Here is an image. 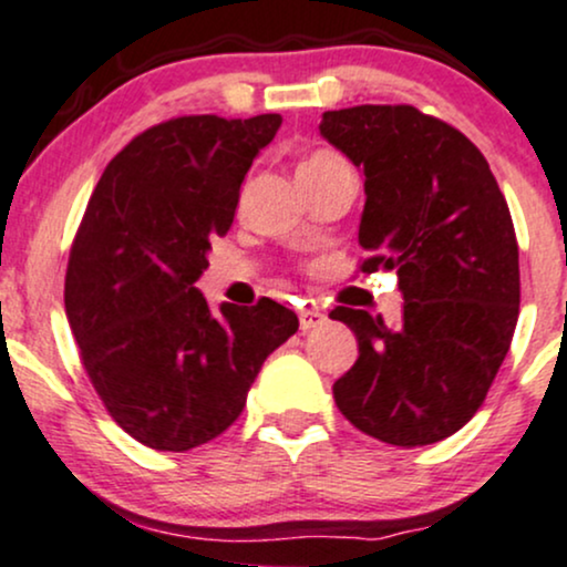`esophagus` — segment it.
I'll list each match as a JSON object with an SVG mask.
<instances>
[{
    "instance_id": "1",
    "label": "esophagus",
    "mask_w": 567,
    "mask_h": 567,
    "mask_svg": "<svg viewBox=\"0 0 567 567\" xmlns=\"http://www.w3.org/2000/svg\"><path fill=\"white\" fill-rule=\"evenodd\" d=\"M297 316H299V329H302V331L318 329V326H323V321H326L323 312H321V310H316V308H305V310H299Z\"/></svg>"
}]
</instances>
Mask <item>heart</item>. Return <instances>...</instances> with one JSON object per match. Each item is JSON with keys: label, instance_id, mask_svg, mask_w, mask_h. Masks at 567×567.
Masks as SVG:
<instances>
[{"label": "heart", "instance_id": "b5f03b06", "mask_svg": "<svg viewBox=\"0 0 567 567\" xmlns=\"http://www.w3.org/2000/svg\"><path fill=\"white\" fill-rule=\"evenodd\" d=\"M331 162H339V158L334 156V153H329V151H316V153H310V156L305 158L302 164H299V169H308V166H321V164H331Z\"/></svg>", "mask_w": 567, "mask_h": 567}]
</instances>
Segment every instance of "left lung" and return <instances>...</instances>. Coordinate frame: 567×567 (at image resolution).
<instances>
[{"mask_svg":"<svg viewBox=\"0 0 567 567\" xmlns=\"http://www.w3.org/2000/svg\"><path fill=\"white\" fill-rule=\"evenodd\" d=\"M321 135L363 169L361 272L398 270L403 318L339 305L358 361L334 382L350 424L430 445L477 414L520 312V255L504 193L470 137L414 105L326 111Z\"/></svg>","mask_w":567,"mask_h":567,"instance_id":"8db88e82","label":"left lung"}]
</instances>
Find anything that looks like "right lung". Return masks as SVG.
<instances>
[{
	"label": "right lung",
	"instance_id": "add662e5",
	"mask_svg": "<svg viewBox=\"0 0 567 567\" xmlns=\"http://www.w3.org/2000/svg\"><path fill=\"white\" fill-rule=\"evenodd\" d=\"M278 126V113L148 126L105 166L73 236L65 316L79 358L113 422L148 449L183 454L223 435L299 329L268 297L212 310L193 286Z\"/></svg>",
	"mask_w": 567,
	"mask_h": 567
}]
</instances>
